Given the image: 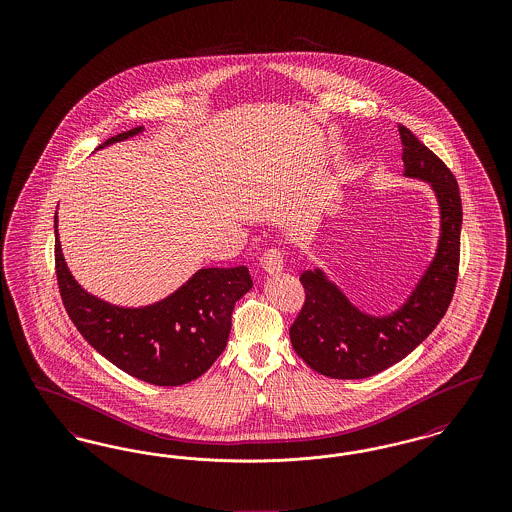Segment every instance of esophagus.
I'll use <instances>...</instances> for the list:
<instances>
[{"label": "esophagus", "instance_id": "1", "mask_svg": "<svg viewBox=\"0 0 512 512\" xmlns=\"http://www.w3.org/2000/svg\"><path fill=\"white\" fill-rule=\"evenodd\" d=\"M261 267L267 274H280L284 270V257L280 249H267L265 255L261 257Z\"/></svg>", "mask_w": 512, "mask_h": 512}]
</instances>
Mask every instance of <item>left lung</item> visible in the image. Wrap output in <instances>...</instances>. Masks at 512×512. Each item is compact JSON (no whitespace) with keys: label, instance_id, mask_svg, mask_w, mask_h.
<instances>
[{"label":"left lung","instance_id":"8db88e82","mask_svg":"<svg viewBox=\"0 0 512 512\" xmlns=\"http://www.w3.org/2000/svg\"><path fill=\"white\" fill-rule=\"evenodd\" d=\"M399 134L403 176L428 182L438 199L436 255L405 303L382 317L355 307L322 268L305 270L299 276L305 305L290 328V340L295 353L328 378L359 380L399 363L434 332L453 299L463 224L459 184L438 155L409 128L399 124Z\"/></svg>","mask_w":512,"mask_h":512}]
</instances>
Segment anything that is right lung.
I'll return each instance as SVG.
<instances>
[{"instance_id": "1", "label": "right lung", "mask_w": 512, "mask_h": 512, "mask_svg": "<svg viewBox=\"0 0 512 512\" xmlns=\"http://www.w3.org/2000/svg\"><path fill=\"white\" fill-rule=\"evenodd\" d=\"M144 132L132 128L103 142H124ZM55 272L74 326L99 355L153 386H182L219 359L238 299L253 288L247 267L199 268L169 297L146 307H119L86 292L65 263L55 217Z\"/></svg>"}]
</instances>
